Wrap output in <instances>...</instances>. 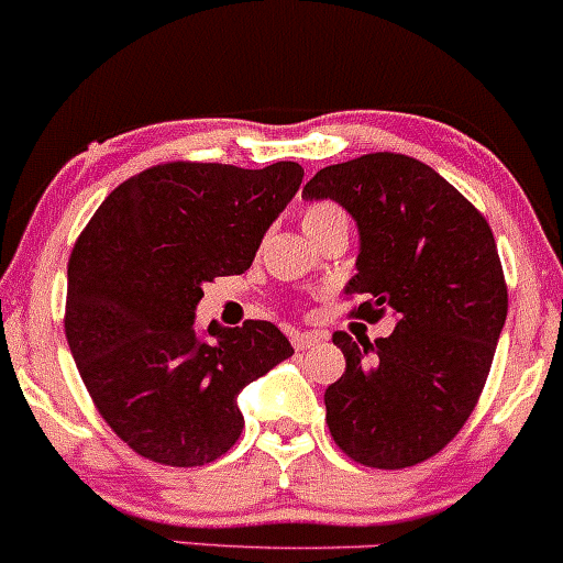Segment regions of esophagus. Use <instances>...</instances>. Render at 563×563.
<instances>
[{
    "label": "esophagus",
    "instance_id": "obj_1",
    "mask_svg": "<svg viewBox=\"0 0 563 563\" xmlns=\"http://www.w3.org/2000/svg\"><path fill=\"white\" fill-rule=\"evenodd\" d=\"M322 341H328V335H324V332H295L292 335V346L298 349V352H306V349L319 346Z\"/></svg>",
    "mask_w": 563,
    "mask_h": 563
}]
</instances>
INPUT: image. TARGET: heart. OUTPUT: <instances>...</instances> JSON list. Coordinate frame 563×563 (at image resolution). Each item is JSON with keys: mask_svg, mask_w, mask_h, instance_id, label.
Masks as SVG:
<instances>
[{"mask_svg": "<svg viewBox=\"0 0 563 563\" xmlns=\"http://www.w3.org/2000/svg\"><path fill=\"white\" fill-rule=\"evenodd\" d=\"M300 222H303V231L308 233V239H317L319 233H328L332 228H349L346 211L338 207L335 201L306 203Z\"/></svg>", "mask_w": 563, "mask_h": 563, "instance_id": "b5f03b06", "label": "heart"}]
</instances>
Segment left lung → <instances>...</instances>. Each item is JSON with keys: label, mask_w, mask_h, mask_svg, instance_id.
Listing matches in <instances>:
<instances>
[{"label": "left lung", "mask_w": 563, "mask_h": 563, "mask_svg": "<svg viewBox=\"0 0 563 563\" xmlns=\"http://www.w3.org/2000/svg\"><path fill=\"white\" fill-rule=\"evenodd\" d=\"M303 196L332 198L360 228L349 317L397 319L376 343L332 332L346 356L324 391L332 440L365 467H413L456 438L492 371L507 317L492 228L434 168L400 153L322 168Z\"/></svg>", "instance_id": "left-lung-1"}]
</instances>
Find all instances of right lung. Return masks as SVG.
<instances>
[{
    "mask_svg": "<svg viewBox=\"0 0 563 563\" xmlns=\"http://www.w3.org/2000/svg\"><path fill=\"white\" fill-rule=\"evenodd\" d=\"M303 168L172 161L104 198L69 257L64 332L101 419L129 449L168 467H201L244 429L235 397L295 354L276 324L192 319L203 284L244 274Z\"/></svg>",
    "mask_w": 563,
    "mask_h": 563,
    "instance_id": "add662e5",
    "label": "right lung"
}]
</instances>
